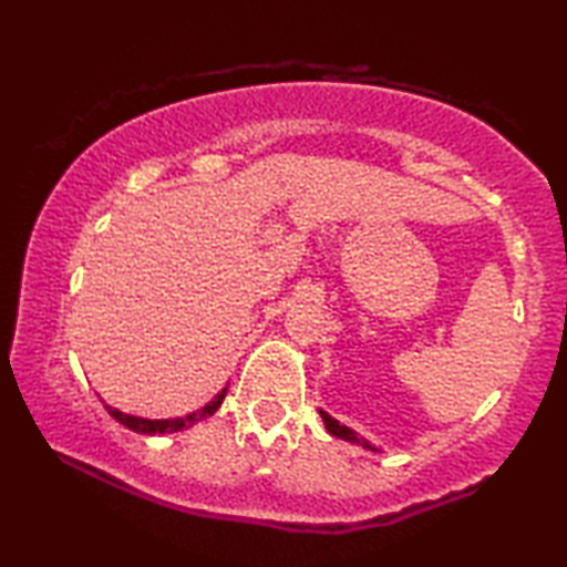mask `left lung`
Masks as SVG:
<instances>
[{
	"mask_svg": "<svg viewBox=\"0 0 567 567\" xmlns=\"http://www.w3.org/2000/svg\"><path fill=\"white\" fill-rule=\"evenodd\" d=\"M320 416H322V424H326V429L330 431L332 436H338V439H346V442H350V444H358V446H363V449H371V452H381V449H375L371 442H365L363 436H358L353 429H348V426H343L340 424L338 419H332L330 413H326L320 409Z\"/></svg>",
	"mask_w": 567,
	"mask_h": 567,
	"instance_id": "1",
	"label": "left lung"
}]
</instances>
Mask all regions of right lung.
Wrapping results in <instances>:
<instances>
[{
    "label": "right lung",
    "mask_w": 567,
    "mask_h": 567,
    "mask_svg": "<svg viewBox=\"0 0 567 567\" xmlns=\"http://www.w3.org/2000/svg\"><path fill=\"white\" fill-rule=\"evenodd\" d=\"M224 396H227V389H221V391L217 393V396H214L209 403H206L204 409L194 411V413H186V416H178V419H143V416H133V413H123V411L111 409V406H105V409H107V413H111V416H113L115 421H118V424H123L125 429L136 431V434L154 436V434H174V431H182V429H186V426H194L196 421L209 419L212 413L221 406Z\"/></svg>",
    "instance_id": "obj_1"
}]
</instances>
